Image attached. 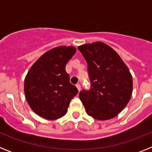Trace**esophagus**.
I'll use <instances>...</instances> for the list:
<instances>
[{"instance_id": "obj_1", "label": "esophagus", "mask_w": 152, "mask_h": 152, "mask_svg": "<svg viewBox=\"0 0 152 152\" xmlns=\"http://www.w3.org/2000/svg\"><path fill=\"white\" fill-rule=\"evenodd\" d=\"M76 87H77V90H78V91H80V89H81V88H80V84H77V85H76Z\"/></svg>"}]
</instances>
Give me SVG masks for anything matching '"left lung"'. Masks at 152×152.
Here are the masks:
<instances>
[{"label": "left lung", "mask_w": 152, "mask_h": 152, "mask_svg": "<svg viewBox=\"0 0 152 152\" xmlns=\"http://www.w3.org/2000/svg\"><path fill=\"white\" fill-rule=\"evenodd\" d=\"M88 63L90 90L79 98L89 116L107 120L117 116L129 101L132 77L120 56L107 44L96 42L78 46Z\"/></svg>", "instance_id": "1"}]
</instances>
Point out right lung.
<instances>
[{
	"mask_svg": "<svg viewBox=\"0 0 152 152\" xmlns=\"http://www.w3.org/2000/svg\"><path fill=\"white\" fill-rule=\"evenodd\" d=\"M76 52L73 46H60L48 51L30 68L24 81V92L31 109L46 119L66 114L70 101L78 93L70 83L65 71Z\"/></svg>",
	"mask_w": 152,
	"mask_h": 152,
	"instance_id": "obj_1",
	"label": "right lung"
}]
</instances>
